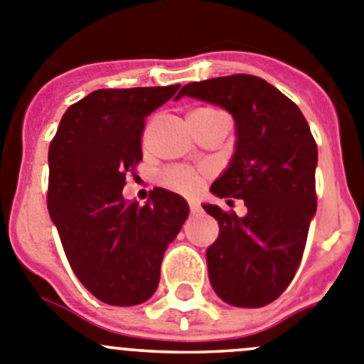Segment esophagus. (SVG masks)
<instances>
[{"label": "esophagus", "mask_w": 364, "mask_h": 364, "mask_svg": "<svg viewBox=\"0 0 364 364\" xmlns=\"http://www.w3.org/2000/svg\"><path fill=\"white\" fill-rule=\"evenodd\" d=\"M188 206H190V212H192V214L199 212V208H201V206H199V203H196V201H190Z\"/></svg>", "instance_id": "1"}]
</instances>
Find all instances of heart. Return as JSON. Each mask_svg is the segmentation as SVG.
<instances>
[{"instance_id":"heart-1","label":"heart","mask_w":364,"mask_h":364,"mask_svg":"<svg viewBox=\"0 0 364 364\" xmlns=\"http://www.w3.org/2000/svg\"><path fill=\"white\" fill-rule=\"evenodd\" d=\"M219 112L215 109H198L194 112L190 114V117H201V116H208V114ZM208 176V170L206 168H190V166H170L166 168L165 172L161 174V183L168 188L176 190V192H181V194L192 196L196 194L199 188H201L203 181Z\"/></svg>"}]
</instances>
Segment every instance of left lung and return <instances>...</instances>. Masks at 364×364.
Instances as JSON below:
<instances>
[{"label": "left lung", "instance_id": "obj_1", "mask_svg": "<svg viewBox=\"0 0 364 364\" xmlns=\"http://www.w3.org/2000/svg\"><path fill=\"white\" fill-rule=\"evenodd\" d=\"M183 96L219 105L235 121L234 158L210 190L243 199L248 214L203 205L219 225L206 263L225 303L259 309L287 290L303 257L317 208L316 139L299 107L257 76L196 81L179 90Z\"/></svg>", "mask_w": 364, "mask_h": 364}]
</instances>
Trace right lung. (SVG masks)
<instances>
[{
	"label": "right lung",
	"mask_w": 364,
	"mask_h": 364,
	"mask_svg": "<svg viewBox=\"0 0 364 364\" xmlns=\"http://www.w3.org/2000/svg\"><path fill=\"white\" fill-rule=\"evenodd\" d=\"M178 88L94 90L68 107L48 146V214L76 277L107 304L152 297L166 247L188 218L185 199L165 188L143 206L123 199L127 174L143 159L146 116Z\"/></svg>",
	"instance_id": "1"
}]
</instances>
